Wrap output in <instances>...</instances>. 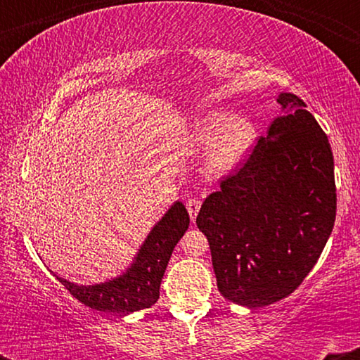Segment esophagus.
Instances as JSON below:
<instances>
[{
    "instance_id": "34e87169",
    "label": "esophagus",
    "mask_w": 360,
    "mask_h": 360,
    "mask_svg": "<svg viewBox=\"0 0 360 360\" xmlns=\"http://www.w3.org/2000/svg\"><path fill=\"white\" fill-rule=\"evenodd\" d=\"M186 208H188L189 217H191V220L194 221L198 217V212H200L201 208V201L198 200V198H189V200L186 201Z\"/></svg>"
}]
</instances>
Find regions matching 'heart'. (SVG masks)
I'll return each mask as SVG.
<instances>
[{
    "label": "heart",
    "instance_id": "obj_1",
    "mask_svg": "<svg viewBox=\"0 0 360 360\" xmlns=\"http://www.w3.org/2000/svg\"><path fill=\"white\" fill-rule=\"evenodd\" d=\"M189 139L196 146H208L203 155L205 171L210 176H226L240 166L255 147L257 127L247 117L214 110L194 120Z\"/></svg>",
    "mask_w": 360,
    "mask_h": 360
}]
</instances>
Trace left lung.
<instances>
[{"label": "left lung", "mask_w": 360, "mask_h": 360, "mask_svg": "<svg viewBox=\"0 0 360 360\" xmlns=\"http://www.w3.org/2000/svg\"><path fill=\"white\" fill-rule=\"evenodd\" d=\"M281 115L247 162L201 205L218 291L242 307L286 298L323 250L337 212L328 139L304 103L279 93Z\"/></svg>", "instance_id": "left-lung-1"}]
</instances>
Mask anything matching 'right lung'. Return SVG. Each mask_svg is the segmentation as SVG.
Segmentation results:
<instances>
[{"mask_svg": "<svg viewBox=\"0 0 360 360\" xmlns=\"http://www.w3.org/2000/svg\"><path fill=\"white\" fill-rule=\"evenodd\" d=\"M188 226V210L183 201H176L152 226L130 266L117 278L96 284H76L56 276L74 298L93 309L118 315L146 309L159 300L167 262Z\"/></svg>", "mask_w": 360, "mask_h": 360, "instance_id": "right-lung-1", "label": "right lung"}]
</instances>
